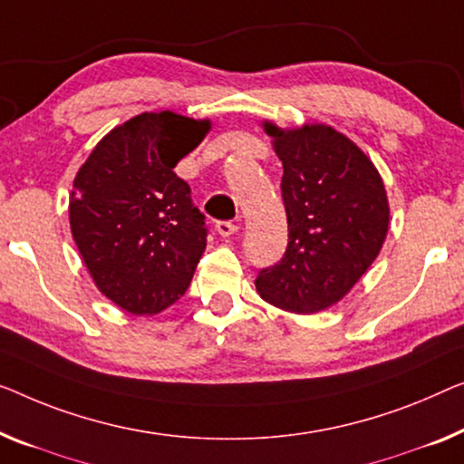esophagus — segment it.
I'll return each instance as SVG.
<instances>
[{
    "label": "esophagus",
    "instance_id": "1",
    "mask_svg": "<svg viewBox=\"0 0 464 464\" xmlns=\"http://www.w3.org/2000/svg\"><path fill=\"white\" fill-rule=\"evenodd\" d=\"M217 231H218V235H223V237H229V235L239 231V225L235 223V220H218Z\"/></svg>",
    "mask_w": 464,
    "mask_h": 464
}]
</instances>
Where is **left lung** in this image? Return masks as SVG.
Listing matches in <instances>:
<instances>
[{
	"instance_id": "obj_1",
	"label": "left lung",
	"mask_w": 464,
	"mask_h": 464,
	"mask_svg": "<svg viewBox=\"0 0 464 464\" xmlns=\"http://www.w3.org/2000/svg\"><path fill=\"white\" fill-rule=\"evenodd\" d=\"M283 162L287 247L256 276L273 306L313 314L340 302L382 250L390 208L382 177L348 137L324 124H265Z\"/></svg>"
}]
</instances>
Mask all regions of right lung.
Returning <instances> with one entry per match:
<instances>
[{"mask_svg": "<svg viewBox=\"0 0 464 464\" xmlns=\"http://www.w3.org/2000/svg\"><path fill=\"white\" fill-rule=\"evenodd\" d=\"M204 121L145 112L110 130L74 179L71 229L103 295L156 314L188 292L208 227L172 170L208 133Z\"/></svg>", "mask_w": 464, "mask_h": 464, "instance_id": "obj_1", "label": "right lung"}]
</instances>
